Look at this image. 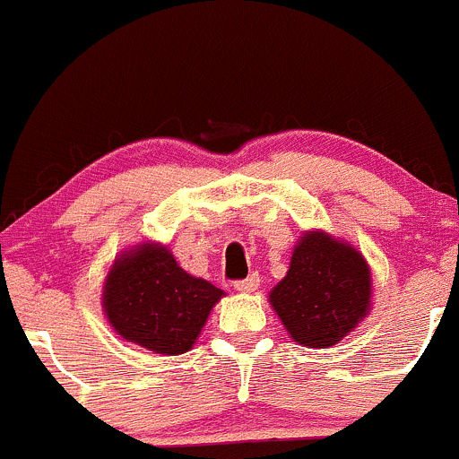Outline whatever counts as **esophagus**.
<instances>
[{
	"label": "esophagus",
	"instance_id": "obj_1",
	"mask_svg": "<svg viewBox=\"0 0 459 459\" xmlns=\"http://www.w3.org/2000/svg\"><path fill=\"white\" fill-rule=\"evenodd\" d=\"M258 285H261V278H258V273H252V276H247L245 281H236L234 290L243 291V294H254V291L258 290Z\"/></svg>",
	"mask_w": 459,
	"mask_h": 459
}]
</instances>
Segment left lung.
Returning <instances> with one entry per match:
<instances>
[{
	"label": "left lung",
	"instance_id": "8db88e82",
	"mask_svg": "<svg viewBox=\"0 0 459 459\" xmlns=\"http://www.w3.org/2000/svg\"><path fill=\"white\" fill-rule=\"evenodd\" d=\"M371 267L360 249L325 230L302 231L285 278L269 305L294 342L309 349L338 344L369 316Z\"/></svg>",
	"mask_w": 459,
	"mask_h": 459
}]
</instances>
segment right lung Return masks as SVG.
Returning <instances> with one entry per match:
<instances>
[{
	"mask_svg": "<svg viewBox=\"0 0 459 459\" xmlns=\"http://www.w3.org/2000/svg\"><path fill=\"white\" fill-rule=\"evenodd\" d=\"M223 290L187 273L168 245L143 240L117 254L103 281L101 309L117 335L160 356L195 347Z\"/></svg>",
	"mask_w": 459,
	"mask_h": 459,
	"instance_id": "add662e5",
	"label": "right lung"
}]
</instances>
